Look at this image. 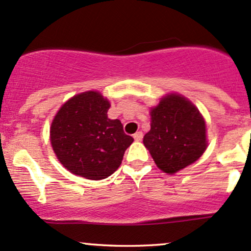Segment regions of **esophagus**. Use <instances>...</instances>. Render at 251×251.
Returning <instances> with one entry per match:
<instances>
[{
    "label": "esophagus",
    "instance_id": "obj_1",
    "mask_svg": "<svg viewBox=\"0 0 251 251\" xmlns=\"http://www.w3.org/2000/svg\"><path fill=\"white\" fill-rule=\"evenodd\" d=\"M143 132L142 131H139V132H135V133L133 134V138H134V140L135 142H140V140L143 139Z\"/></svg>",
    "mask_w": 251,
    "mask_h": 251
}]
</instances>
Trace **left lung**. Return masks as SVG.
<instances>
[{
    "label": "left lung",
    "mask_w": 251,
    "mask_h": 251,
    "mask_svg": "<svg viewBox=\"0 0 251 251\" xmlns=\"http://www.w3.org/2000/svg\"><path fill=\"white\" fill-rule=\"evenodd\" d=\"M143 143L155 165L174 175L204 153L208 145L205 122L194 103L171 93L151 109V129Z\"/></svg>",
    "instance_id": "8db88e82"
}]
</instances>
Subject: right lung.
I'll use <instances>...</instances> for the list:
<instances>
[{
	"mask_svg": "<svg viewBox=\"0 0 251 251\" xmlns=\"http://www.w3.org/2000/svg\"><path fill=\"white\" fill-rule=\"evenodd\" d=\"M109 101L99 92L76 94L54 117L50 143L59 162L72 174L105 179L122 164L133 138L118 119H109Z\"/></svg>",
	"mask_w": 251,
	"mask_h": 251,
	"instance_id": "add662e5",
	"label": "right lung"
}]
</instances>
